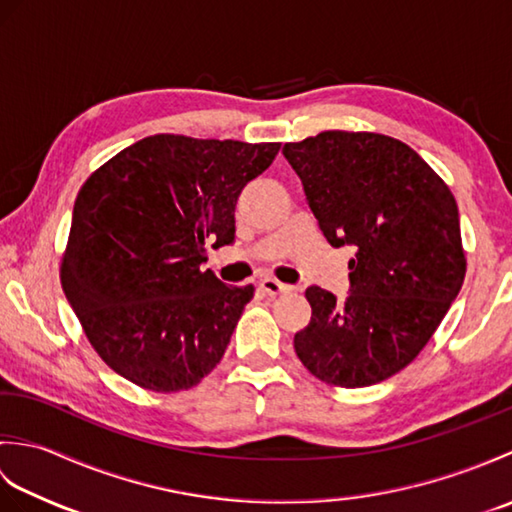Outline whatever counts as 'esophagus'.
Masks as SVG:
<instances>
[{
    "mask_svg": "<svg viewBox=\"0 0 512 512\" xmlns=\"http://www.w3.org/2000/svg\"><path fill=\"white\" fill-rule=\"evenodd\" d=\"M259 288H262V292L268 297H279V295H288V292H292V286L281 284V281H277L273 277H266L259 281Z\"/></svg>",
    "mask_w": 512,
    "mask_h": 512,
    "instance_id": "1",
    "label": "esophagus"
}]
</instances>
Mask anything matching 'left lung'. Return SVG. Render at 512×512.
<instances>
[{
	"instance_id": "8db88e82",
	"label": "left lung",
	"mask_w": 512,
	"mask_h": 512,
	"mask_svg": "<svg viewBox=\"0 0 512 512\" xmlns=\"http://www.w3.org/2000/svg\"><path fill=\"white\" fill-rule=\"evenodd\" d=\"M284 156L328 242L356 248L343 303L306 290L312 319L295 334V352L332 387L376 385L422 352L464 284L458 202L391 136L330 129L286 143Z\"/></svg>"
}]
</instances>
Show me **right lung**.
<instances>
[{"label": "right lung", "mask_w": 512, "mask_h": 512, "mask_svg": "<svg viewBox=\"0 0 512 512\" xmlns=\"http://www.w3.org/2000/svg\"><path fill=\"white\" fill-rule=\"evenodd\" d=\"M281 143L156 134L118 151L76 195L61 288L107 367L149 391L213 372L253 286L202 270L235 237V204Z\"/></svg>", "instance_id": "add662e5"}]
</instances>
